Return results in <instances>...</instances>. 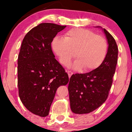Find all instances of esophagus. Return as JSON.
<instances>
[{"label": "esophagus", "instance_id": "1", "mask_svg": "<svg viewBox=\"0 0 132 132\" xmlns=\"http://www.w3.org/2000/svg\"><path fill=\"white\" fill-rule=\"evenodd\" d=\"M67 73H68V77H69V78H70V77H71V75L73 74V73L72 71H70V70H68V71H67Z\"/></svg>", "mask_w": 132, "mask_h": 132}]
</instances>
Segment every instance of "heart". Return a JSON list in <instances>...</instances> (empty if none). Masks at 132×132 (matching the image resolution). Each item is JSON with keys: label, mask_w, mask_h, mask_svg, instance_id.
Segmentation results:
<instances>
[{"label": "heart", "mask_w": 132, "mask_h": 132, "mask_svg": "<svg viewBox=\"0 0 132 132\" xmlns=\"http://www.w3.org/2000/svg\"><path fill=\"white\" fill-rule=\"evenodd\" d=\"M52 49L59 61L67 65L72 58L77 59L72 65L75 69L91 71L101 65L108 52V43L104 38L91 30L73 29L65 34L64 38L55 37L52 43Z\"/></svg>", "instance_id": "heart-1"}]
</instances>
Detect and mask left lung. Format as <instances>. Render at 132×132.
I'll list each match as a JSON object with an SVG mask.
<instances>
[{
    "mask_svg": "<svg viewBox=\"0 0 132 132\" xmlns=\"http://www.w3.org/2000/svg\"><path fill=\"white\" fill-rule=\"evenodd\" d=\"M102 30L109 45L104 61L96 69L73 75L70 79L68 89L70 108L77 114L91 112L100 107L107 99L112 84L118 49L112 36L105 29Z\"/></svg>",
    "mask_w": 132,
    "mask_h": 132,
    "instance_id": "8db88e82",
    "label": "left lung"
}]
</instances>
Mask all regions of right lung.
<instances>
[{
  "mask_svg": "<svg viewBox=\"0 0 132 132\" xmlns=\"http://www.w3.org/2000/svg\"><path fill=\"white\" fill-rule=\"evenodd\" d=\"M65 27L43 23L32 28L23 38L18 57L20 98L27 109L42 117L48 115L57 88L69 81L51 47L54 38Z\"/></svg>",
  "mask_w": 132,
  "mask_h": 132,
  "instance_id": "obj_1",
  "label": "right lung"
}]
</instances>
